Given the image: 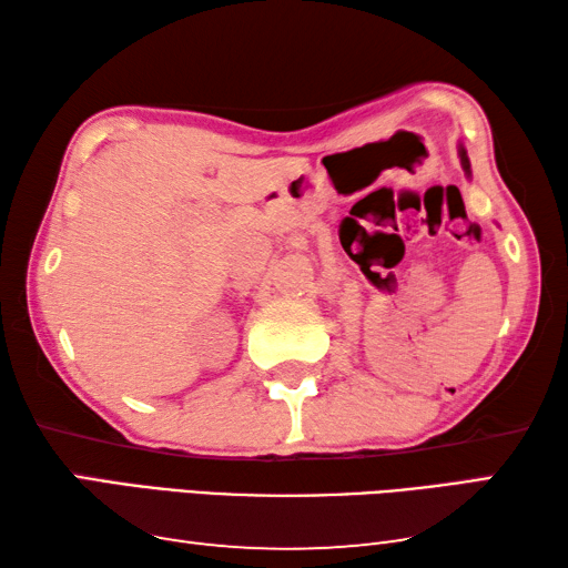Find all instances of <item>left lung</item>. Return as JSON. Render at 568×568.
Wrapping results in <instances>:
<instances>
[{
    "label": "left lung",
    "mask_w": 568,
    "mask_h": 568,
    "mask_svg": "<svg viewBox=\"0 0 568 568\" xmlns=\"http://www.w3.org/2000/svg\"><path fill=\"white\" fill-rule=\"evenodd\" d=\"M462 161H464V169L469 171V161H467V156H464V151H462Z\"/></svg>",
    "instance_id": "1"
}]
</instances>
